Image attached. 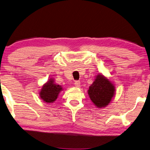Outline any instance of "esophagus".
<instances>
[{"label": "esophagus", "mask_w": 150, "mask_h": 150, "mask_svg": "<svg viewBox=\"0 0 150 150\" xmlns=\"http://www.w3.org/2000/svg\"><path fill=\"white\" fill-rule=\"evenodd\" d=\"M80 84H81V83H80L79 81H75L74 84H75V86L76 87H77V88H79V87H80V86H81Z\"/></svg>", "instance_id": "34e87169"}]
</instances>
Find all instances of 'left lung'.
I'll return each mask as SVG.
<instances>
[{
	"label": "left lung",
	"instance_id": "8db88e82",
	"mask_svg": "<svg viewBox=\"0 0 150 150\" xmlns=\"http://www.w3.org/2000/svg\"><path fill=\"white\" fill-rule=\"evenodd\" d=\"M115 86L104 76L98 75L96 79L89 86L88 94L91 101L96 107L107 106L115 94Z\"/></svg>",
	"mask_w": 150,
	"mask_h": 150
}]
</instances>
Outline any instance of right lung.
Listing matches in <instances>:
<instances>
[{
	"instance_id": "right-lung-1",
	"label": "right lung",
	"mask_w": 150,
	"mask_h": 150,
	"mask_svg": "<svg viewBox=\"0 0 150 150\" xmlns=\"http://www.w3.org/2000/svg\"><path fill=\"white\" fill-rule=\"evenodd\" d=\"M60 85L54 83L52 79L42 86L40 92V97L43 101L47 103H52L57 99L59 92L62 91Z\"/></svg>"
}]
</instances>
